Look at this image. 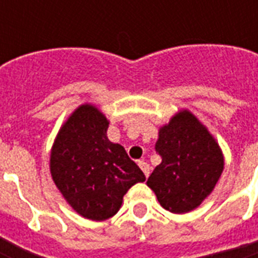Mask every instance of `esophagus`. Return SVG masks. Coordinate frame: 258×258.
I'll return each instance as SVG.
<instances>
[{
  "label": "esophagus",
  "instance_id": "1",
  "mask_svg": "<svg viewBox=\"0 0 258 258\" xmlns=\"http://www.w3.org/2000/svg\"><path fill=\"white\" fill-rule=\"evenodd\" d=\"M138 165H139V167H141L142 171L145 172L146 178H147V176L150 175V170H151V169H150V165H147V163H146V162H143V161L139 162Z\"/></svg>",
  "mask_w": 258,
  "mask_h": 258
}]
</instances>
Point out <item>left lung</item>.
Returning <instances> with one entry per match:
<instances>
[{
	"label": "left lung",
	"mask_w": 258,
	"mask_h": 258,
	"mask_svg": "<svg viewBox=\"0 0 258 258\" xmlns=\"http://www.w3.org/2000/svg\"><path fill=\"white\" fill-rule=\"evenodd\" d=\"M155 150L162 162L147 186L162 208L175 214L198 208L224 171V154L216 138L191 111L180 109L159 128Z\"/></svg>",
	"instance_id": "left-lung-1"
}]
</instances>
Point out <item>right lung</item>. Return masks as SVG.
Listing matches in <instances>:
<instances>
[{
  "label": "right lung",
  "instance_id": "add662e5",
  "mask_svg": "<svg viewBox=\"0 0 258 258\" xmlns=\"http://www.w3.org/2000/svg\"><path fill=\"white\" fill-rule=\"evenodd\" d=\"M108 124L96 105L84 103L62 123L50 149L49 169L56 187L87 220L115 216L125 192L146 180L124 147L107 138Z\"/></svg>",
  "mask_w": 258,
  "mask_h": 258
}]
</instances>
